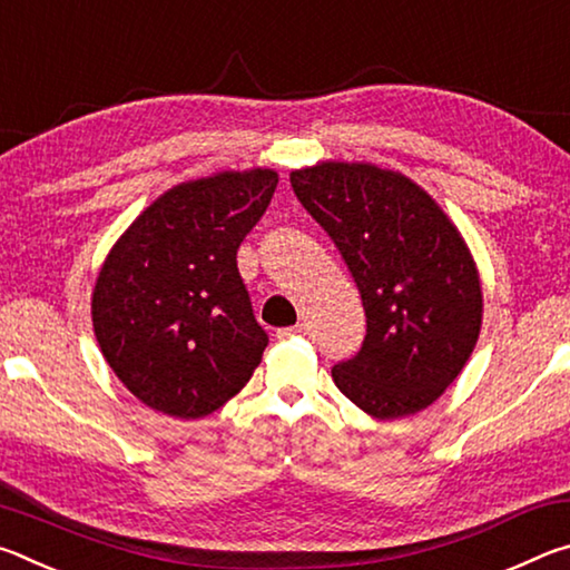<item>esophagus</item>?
Here are the masks:
<instances>
[{"instance_id": "1", "label": "esophagus", "mask_w": 570, "mask_h": 570, "mask_svg": "<svg viewBox=\"0 0 570 570\" xmlns=\"http://www.w3.org/2000/svg\"><path fill=\"white\" fill-rule=\"evenodd\" d=\"M304 334V324H296V326H286V330H278L276 336L278 340H292V336Z\"/></svg>"}]
</instances>
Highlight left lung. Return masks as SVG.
Listing matches in <instances>:
<instances>
[{
	"label": "left lung",
	"mask_w": 570,
	"mask_h": 570,
	"mask_svg": "<svg viewBox=\"0 0 570 570\" xmlns=\"http://www.w3.org/2000/svg\"><path fill=\"white\" fill-rule=\"evenodd\" d=\"M306 214L360 288L366 334L334 384L377 420L435 402L465 366L482 320L480 278L458 228L420 186L366 163L294 170Z\"/></svg>",
	"instance_id": "obj_1"
}]
</instances>
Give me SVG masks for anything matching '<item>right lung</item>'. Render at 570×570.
<instances>
[{
    "label": "right lung",
    "instance_id": "add662e5",
    "mask_svg": "<svg viewBox=\"0 0 570 570\" xmlns=\"http://www.w3.org/2000/svg\"><path fill=\"white\" fill-rule=\"evenodd\" d=\"M276 183L262 168L183 183L112 246L92 294L95 336L118 380L156 412L206 417L262 362L268 334L236 254Z\"/></svg>",
    "mask_w": 570,
    "mask_h": 570
}]
</instances>
